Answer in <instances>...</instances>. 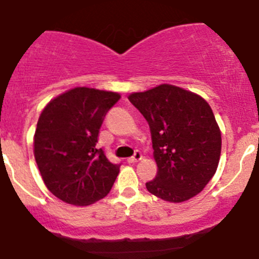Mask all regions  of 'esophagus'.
<instances>
[{
    "label": "esophagus",
    "mask_w": 259,
    "mask_h": 259,
    "mask_svg": "<svg viewBox=\"0 0 259 259\" xmlns=\"http://www.w3.org/2000/svg\"><path fill=\"white\" fill-rule=\"evenodd\" d=\"M142 153L139 152V150H137V152L134 153V155H133V157H130V158H127V162L129 163H135V162H138V160H140L142 159Z\"/></svg>",
    "instance_id": "obj_1"
}]
</instances>
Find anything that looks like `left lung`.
<instances>
[{
    "instance_id": "1",
    "label": "left lung",
    "mask_w": 259,
    "mask_h": 259,
    "mask_svg": "<svg viewBox=\"0 0 259 259\" xmlns=\"http://www.w3.org/2000/svg\"><path fill=\"white\" fill-rule=\"evenodd\" d=\"M129 101L152 134L157 176L145 183L154 196L182 202L204 190L217 172L222 133L211 107L199 95L172 84L135 92Z\"/></svg>"
}]
</instances>
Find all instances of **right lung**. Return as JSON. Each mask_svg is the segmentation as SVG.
Returning <instances> with one entry per match:
<instances>
[{
  "mask_svg": "<svg viewBox=\"0 0 259 259\" xmlns=\"http://www.w3.org/2000/svg\"><path fill=\"white\" fill-rule=\"evenodd\" d=\"M120 100L116 92L77 87L59 95L42 110L34 137V155L48 190L77 206L104 199L120 164L97 149L100 127Z\"/></svg>",
  "mask_w": 259,
  "mask_h": 259,
  "instance_id": "obj_1",
  "label": "right lung"
}]
</instances>
